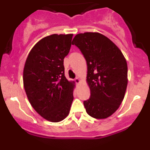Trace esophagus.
Instances as JSON below:
<instances>
[{
  "label": "esophagus",
  "instance_id": "34e87169",
  "mask_svg": "<svg viewBox=\"0 0 150 150\" xmlns=\"http://www.w3.org/2000/svg\"><path fill=\"white\" fill-rule=\"evenodd\" d=\"M75 82H76V83H79L81 82V80H80V79H79V77H76V79H75Z\"/></svg>",
  "mask_w": 150,
  "mask_h": 150
}]
</instances>
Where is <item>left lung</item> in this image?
Listing matches in <instances>:
<instances>
[{"label":"left lung","mask_w":150,"mask_h":150,"mask_svg":"<svg viewBox=\"0 0 150 150\" xmlns=\"http://www.w3.org/2000/svg\"><path fill=\"white\" fill-rule=\"evenodd\" d=\"M87 63L89 99L83 102L87 113L95 119L113 114L124 99L128 85V66L121 50L98 32L78 34L72 41Z\"/></svg>","instance_id":"left-lung-1"}]
</instances>
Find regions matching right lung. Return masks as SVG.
<instances>
[{"label":"right lung","instance_id":"1","mask_svg":"<svg viewBox=\"0 0 150 150\" xmlns=\"http://www.w3.org/2000/svg\"><path fill=\"white\" fill-rule=\"evenodd\" d=\"M73 34H51L39 40L29 52L23 84L30 104L52 122L64 120L74 100V82L64 76V59L69 53Z\"/></svg>","mask_w":150,"mask_h":150}]
</instances>
